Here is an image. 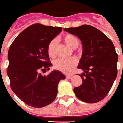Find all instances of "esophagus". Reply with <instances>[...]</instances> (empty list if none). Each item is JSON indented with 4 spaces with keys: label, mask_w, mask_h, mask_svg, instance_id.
Masks as SVG:
<instances>
[{
    "label": "esophagus",
    "mask_w": 123,
    "mask_h": 123,
    "mask_svg": "<svg viewBox=\"0 0 123 123\" xmlns=\"http://www.w3.org/2000/svg\"><path fill=\"white\" fill-rule=\"evenodd\" d=\"M72 77H73V75H66V78L67 79H71Z\"/></svg>",
    "instance_id": "esophagus-1"
}]
</instances>
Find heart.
<instances>
[{"label":"heart","mask_w":123,"mask_h":123,"mask_svg":"<svg viewBox=\"0 0 123 123\" xmlns=\"http://www.w3.org/2000/svg\"><path fill=\"white\" fill-rule=\"evenodd\" d=\"M64 42L70 48L75 49L79 46V40L77 37L72 34H67L63 38ZM57 40L53 39L48 46V53L51 57H54L55 55V49L57 46ZM77 60L75 57H70L69 59L63 60L58 59L54 63V67L59 71L64 74H70L77 66Z\"/></svg>","instance_id":"b5f03b06"}]
</instances>
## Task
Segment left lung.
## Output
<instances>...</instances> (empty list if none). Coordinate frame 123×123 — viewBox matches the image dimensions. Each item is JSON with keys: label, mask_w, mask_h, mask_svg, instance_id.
<instances>
[{"label": "left lung", "mask_w": 123, "mask_h": 123, "mask_svg": "<svg viewBox=\"0 0 123 123\" xmlns=\"http://www.w3.org/2000/svg\"><path fill=\"white\" fill-rule=\"evenodd\" d=\"M64 31L77 36L83 47L77 68L82 84L74 91L78 99L85 103L101 101L109 92L117 75L118 55L112 41L99 30L83 24L76 28H64Z\"/></svg>", "instance_id": "1"}]
</instances>
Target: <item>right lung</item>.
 <instances>
[{
    "label": "right lung",
    "instance_id": "1",
    "mask_svg": "<svg viewBox=\"0 0 123 123\" xmlns=\"http://www.w3.org/2000/svg\"><path fill=\"white\" fill-rule=\"evenodd\" d=\"M62 28L34 24L15 38L8 53L7 75L13 92L26 105L36 108L48 105L57 93V85L66 76L53 70L47 76L40 71L49 70L48 46Z\"/></svg>",
    "mask_w": 123,
    "mask_h": 123
}]
</instances>
